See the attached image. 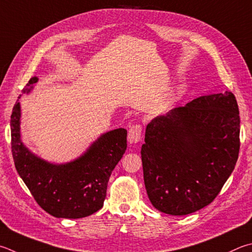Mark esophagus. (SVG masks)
<instances>
[{
	"instance_id": "obj_1",
	"label": "esophagus",
	"mask_w": 252,
	"mask_h": 252,
	"mask_svg": "<svg viewBox=\"0 0 252 252\" xmlns=\"http://www.w3.org/2000/svg\"><path fill=\"white\" fill-rule=\"evenodd\" d=\"M142 138V126L140 123L130 126L129 132H127V139L130 143H138Z\"/></svg>"
}]
</instances>
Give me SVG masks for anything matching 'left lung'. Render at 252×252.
Returning a JSON list of instances; mask_svg holds the SVG:
<instances>
[{
  "label": "left lung",
  "mask_w": 252,
  "mask_h": 252,
  "mask_svg": "<svg viewBox=\"0 0 252 252\" xmlns=\"http://www.w3.org/2000/svg\"><path fill=\"white\" fill-rule=\"evenodd\" d=\"M239 134V109L230 91L196 98L151 121L141 157L154 207L183 216L212 203L234 171Z\"/></svg>",
  "instance_id": "1"
}]
</instances>
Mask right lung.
<instances>
[{"label":"right lung","instance_id":"add662e5","mask_svg":"<svg viewBox=\"0 0 252 252\" xmlns=\"http://www.w3.org/2000/svg\"><path fill=\"white\" fill-rule=\"evenodd\" d=\"M37 80L31 78L23 93H29ZM20 119L17 101L11 116L12 154L16 171L36 203L57 218H84L98 212L107 196L109 177L126 150V130L107 132L76 161L54 165L22 143Z\"/></svg>","mask_w":252,"mask_h":252}]
</instances>
